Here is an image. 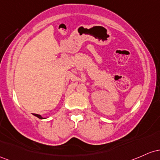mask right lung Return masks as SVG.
<instances>
[{"label":"right lung","instance_id":"right-lung-1","mask_svg":"<svg viewBox=\"0 0 160 160\" xmlns=\"http://www.w3.org/2000/svg\"><path fill=\"white\" fill-rule=\"evenodd\" d=\"M33 115H34V116H37V117H38V118H39V119H44V118L41 117V116H40V115H38V114H35V113H33Z\"/></svg>","mask_w":160,"mask_h":160}]
</instances>
